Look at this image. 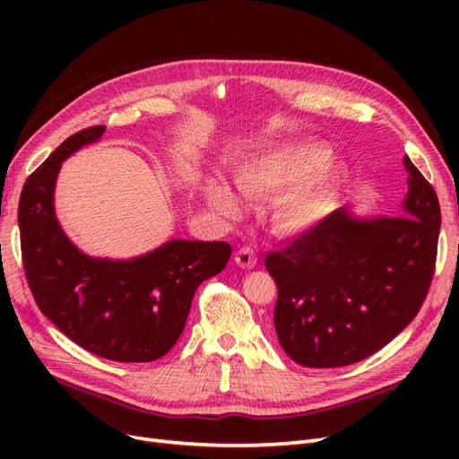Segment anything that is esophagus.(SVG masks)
<instances>
[{"label": "esophagus", "instance_id": "34e87169", "mask_svg": "<svg viewBox=\"0 0 459 459\" xmlns=\"http://www.w3.org/2000/svg\"><path fill=\"white\" fill-rule=\"evenodd\" d=\"M235 264L241 268H253L256 264V251L255 247L251 245H243L238 248V253H235Z\"/></svg>", "mask_w": 459, "mask_h": 459}]
</instances>
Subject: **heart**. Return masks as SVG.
<instances>
[{
	"instance_id": "heart-1",
	"label": "heart",
	"mask_w": 459,
	"mask_h": 459,
	"mask_svg": "<svg viewBox=\"0 0 459 459\" xmlns=\"http://www.w3.org/2000/svg\"><path fill=\"white\" fill-rule=\"evenodd\" d=\"M327 151L310 143H297L277 149L253 160L238 176V184L245 193H272L295 186L310 178L327 164ZM331 195V179L327 176L290 193L277 211V218L289 230L312 226L325 212ZM218 201L226 208L233 206L228 191L216 189Z\"/></svg>"
}]
</instances>
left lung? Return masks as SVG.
Segmentation results:
<instances>
[{
  "instance_id": "left-lung-1",
  "label": "left lung",
  "mask_w": 459,
  "mask_h": 459,
  "mask_svg": "<svg viewBox=\"0 0 459 459\" xmlns=\"http://www.w3.org/2000/svg\"><path fill=\"white\" fill-rule=\"evenodd\" d=\"M404 166L408 216L339 208L264 260L277 285V339L297 364H356L418 316L435 273L440 204L408 157Z\"/></svg>"
}]
</instances>
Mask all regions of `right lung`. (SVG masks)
<instances>
[{
    "mask_svg": "<svg viewBox=\"0 0 459 459\" xmlns=\"http://www.w3.org/2000/svg\"><path fill=\"white\" fill-rule=\"evenodd\" d=\"M103 132H76L26 179L19 201L22 266L38 308L68 339L115 362H152L182 335L193 295L226 268L231 247L174 239L132 260L78 251L55 218V179L66 157Z\"/></svg>",
    "mask_w": 459,
    "mask_h": 459,
    "instance_id": "right-lung-1",
    "label": "right lung"
}]
</instances>
